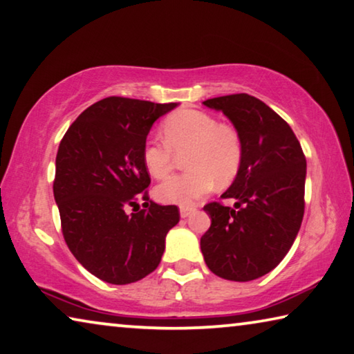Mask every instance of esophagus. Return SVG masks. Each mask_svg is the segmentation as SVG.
<instances>
[{
    "label": "esophagus",
    "instance_id": "34e87169",
    "mask_svg": "<svg viewBox=\"0 0 354 354\" xmlns=\"http://www.w3.org/2000/svg\"><path fill=\"white\" fill-rule=\"evenodd\" d=\"M194 210H196L194 205H183V207H180V216L188 218Z\"/></svg>",
    "mask_w": 354,
    "mask_h": 354
}]
</instances>
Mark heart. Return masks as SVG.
I'll return each mask as SVG.
<instances>
[{"mask_svg":"<svg viewBox=\"0 0 354 354\" xmlns=\"http://www.w3.org/2000/svg\"><path fill=\"white\" fill-rule=\"evenodd\" d=\"M165 142L149 141L142 147V163L153 178H165L183 153L187 171L172 176L155 189L156 198L172 204L191 205L216 183H230L243 163V138L236 127L218 122L201 109L182 108L161 122Z\"/></svg>","mask_w":354,"mask_h":354,"instance_id":"1","label":"heart"}]
</instances>
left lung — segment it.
Returning a JSON list of instances; mask_svg holds the SVG:
<instances>
[{
  "instance_id": "8db88e82",
  "label": "left lung",
  "mask_w": 354,
  "mask_h": 354,
  "mask_svg": "<svg viewBox=\"0 0 354 354\" xmlns=\"http://www.w3.org/2000/svg\"><path fill=\"white\" fill-rule=\"evenodd\" d=\"M243 138V163L221 199L204 210L212 224L201 249L212 273L246 282L270 273L292 248L304 216L306 156L286 120L249 94L208 98Z\"/></svg>"
}]
</instances>
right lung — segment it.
Returning <instances> with one entry per match:
<instances>
[{
    "label": "right lung",
    "instance_id": "1",
    "mask_svg": "<svg viewBox=\"0 0 354 354\" xmlns=\"http://www.w3.org/2000/svg\"><path fill=\"white\" fill-rule=\"evenodd\" d=\"M177 103L106 97L81 113L61 139L53 193L64 240L98 279L124 286L156 270L177 205L149 198L142 163L149 130Z\"/></svg>",
    "mask_w": 354,
    "mask_h": 354
}]
</instances>
